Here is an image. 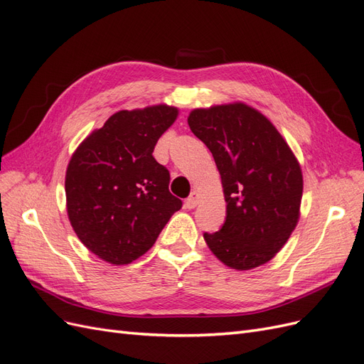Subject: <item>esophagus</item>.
<instances>
[{
  "label": "esophagus",
  "mask_w": 364,
  "mask_h": 364,
  "mask_svg": "<svg viewBox=\"0 0 364 364\" xmlns=\"http://www.w3.org/2000/svg\"><path fill=\"white\" fill-rule=\"evenodd\" d=\"M197 203H199V194H197L196 191H193V193L190 194L188 199L185 200V206L188 208V209H193V208L197 206Z\"/></svg>",
  "instance_id": "34e87169"
}]
</instances>
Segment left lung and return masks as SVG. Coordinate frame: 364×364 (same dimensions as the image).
I'll use <instances>...</instances> for the list:
<instances>
[{"mask_svg":"<svg viewBox=\"0 0 364 364\" xmlns=\"http://www.w3.org/2000/svg\"><path fill=\"white\" fill-rule=\"evenodd\" d=\"M188 124L213 153L226 200L223 226L203 234L208 247L230 269L266 264L299 220V162L277 127L245 103L194 109Z\"/></svg>","mask_w":364,"mask_h":364,"instance_id":"1","label":"left lung"}]
</instances>
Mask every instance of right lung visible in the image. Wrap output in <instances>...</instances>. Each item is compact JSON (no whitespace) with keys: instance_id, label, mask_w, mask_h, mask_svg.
<instances>
[{"instance_id":"add662e5","label":"right lung","mask_w":364,"mask_h":364,"mask_svg":"<svg viewBox=\"0 0 364 364\" xmlns=\"http://www.w3.org/2000/svg\"><path fill=\"white\" fill-rule=\"evenodd\" d=\"M178 107L158 105L109 117L73 153L65 176L67 211L82 243L117 266L155 245L182 200L170 190V173L153 158Z\"/></svg>"}]
</instances>
